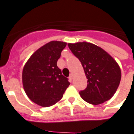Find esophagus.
Masks as SVG:
<instances>
[{
	"label": "esophagus",
	"mask_w": 134,
	"mask_h": 134,
	"mask_svg": "<svg viewBox=\"0 0 134 134\" xmlns=\"http://www.w3.org/2000/svg\"><path fill=\"white\" fill-rule=\"evenodd\" d=\"M69 79H70L71 80H73V75L71 74L69 75Z\"/></svg>",
	"instance_id": "obj_1"
}]
</instances>
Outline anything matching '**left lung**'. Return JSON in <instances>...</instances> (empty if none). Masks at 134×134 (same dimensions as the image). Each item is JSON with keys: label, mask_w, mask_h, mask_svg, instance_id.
I'll return each mask as SVG.
<instances>
[{"label": "left lung", "mask_w": 134, "mask_h": 134, "mask_svg": "<svg viewBox=\"0 0 134 134\" xmlns=\"http://www.w3.org/2000/svg\"><path fill=\"white\" fill-rule=\"evenodd\" d=\"M74 55L80 61L87 78V87L79 92L82 98L99 105L114 95L121 79L118 64L104 49L90 42L68 43Z\"/></svg>", "instance_id": "1"}]
</instances>
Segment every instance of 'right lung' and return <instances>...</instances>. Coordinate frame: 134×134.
<instances>
[{
    "label": "right lung",
    "mask_w": 134,
    "mask_h": 134,
    "mask_svg": "<svg viewBox=\"0 0 134 134\" xmlns=\"http://www.w3.org/2000/svg\"><path fill=\"white\" fill-rule=\"evenodd\" d=\"M67 43L51 41L36 50L23 70V85L32 102L43 107L58 103L70 85L62 74L57 61Z\"/></svg>",
    "instance_id": "obj_1"
}]
</instances>
